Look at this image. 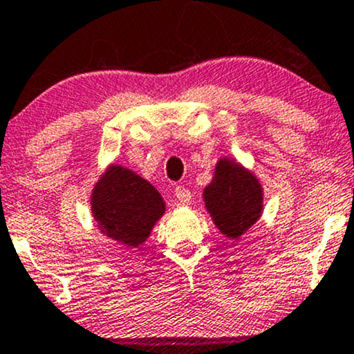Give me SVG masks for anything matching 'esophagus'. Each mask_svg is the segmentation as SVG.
I'll return each instance as SVG.
<instances>
[{"instance_id": "34e87169", "label": "esophagus", "mask_w": 354, "mask_h": 354, "mask_svg": "<svg viewBox=\"0 0 354 354\" xmlns=\"http://www.w3.org/2000/svg\"><path fill=\"white\" fill-rule=\"evenodd\" d=\"M174 194H176L178 202H180V204H184V205L190 204V201H192V194H190V190L182 187V185H177V187L174 189Z\"/></svg>"}]
</instances>
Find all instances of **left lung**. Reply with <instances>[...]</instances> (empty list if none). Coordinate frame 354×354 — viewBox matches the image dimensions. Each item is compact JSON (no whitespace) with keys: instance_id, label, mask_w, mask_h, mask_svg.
<instances>
[{"instance_id":"8db88e82","label":"left lung","mask_w":354,"mask_h":354,"mask_svg":"<svg viewBox=\"0 0 354 354\" xmlns=\"http://www.w3.org/2000/svg\"><path fill=\"white\" fill-rule=\"evenodd\" d=\"M204 202L217 229L225 237L237 239L261 217L263 189L254 174L222 158L212 182L204 189Z\"/></svg>"}]
</instances>
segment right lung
Here are the masks:
<instances>
[{"mask_svg": "<svg viewBox=\"0 0 354 354\" xmlns=\"http://www.w3.org/2000/svg\"><path fill=\"white\" fill-rule=\"evenodd\" d=\"M165 210L150 182L132 170L112 165L91 192V214L106 237L138 248Z\"/></svg>", "mask_w": 354, "mask_h": 354, "instance_id": "obj_1", "label": "right lung"}]
</instances>
